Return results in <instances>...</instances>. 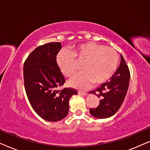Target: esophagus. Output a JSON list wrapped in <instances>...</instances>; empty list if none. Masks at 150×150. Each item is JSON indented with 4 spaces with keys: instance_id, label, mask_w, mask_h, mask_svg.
<instances>
[{
    "instance_id": "34e87169",
    "label": "esophagus",
    "mask_w": 150,
    "mask_h": 150,
    "mask_svg": "<svg viewBox=\"0 0 150 150\" xmlns=\"http://www.w3.org/2000/svg\"><path fill=\"white\" fill-rule=\"evenodd\" d=\"M78 93H79V94H81V95H83V96L86 95V92H85V91H78Z\"/></svg>"
}]
</instances>
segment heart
<instances>
[{"instance_id": "heart-1", "label": "heart", "mask_w": 150, "mask_h": 150, "mask_svg": "<svg viewBox=\"0 0 150 150\" xmlns=\"http://www.w3.org/2000/svg\"><path fill=\"white\" fill-rule=\"evenodd\" d=\"M57 63L65 76H70L77 69V62H83V71L69 79L74 87H87L92 83L98 85L112 77L117 69L119 57L114 49L95 42L77 45L72 52L61 50L57 55Z\"/></svg>"}]
</instances>
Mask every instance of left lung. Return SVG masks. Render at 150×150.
Returning a JSON list of instances; mask_svg holds the SVG:
<instances>
[{
	"instance_id": "8db88e82",
	"label": "left lung",
	"mask_w": 150,
	"mask_h": 150,
	"mask_svg": "<svg viewBox=\"0 0 150 150\" xmlns=\"http://www.w3.org/2000/svg\"><path fill=\"white\" fill-rule=\"evenodd\" d=\"M130 79L128 66L124 57L121 55L120 67L110 81L102 84L93 91H89L101 99L97 107L89 109L91 115L96 118L104 119L115 114L124 102Z\"/></svg>"
}]
</instances>
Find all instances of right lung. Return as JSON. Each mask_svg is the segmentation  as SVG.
<instances>
[{
    "label": "right lung",
    "instance_id": "1",
    "mask_svg": "<svg viewBox=\"0 0 150 150\" xmlns=\"http://www.w3.org/2000/svg\"><path fill=\"white\" fill-rule=\"evenodd\" d=\"M60 42L47 43L35 49L24 61L23 74L26 96L35 112L48 122H57L67 116L69 100L77 91L64 88L65 79L57 65Z\"/></svg>",
    "mask_w": 150,
    "mask_h": 150
}]
</instances>
